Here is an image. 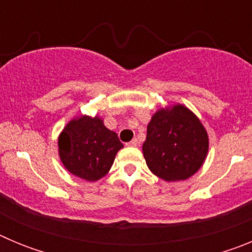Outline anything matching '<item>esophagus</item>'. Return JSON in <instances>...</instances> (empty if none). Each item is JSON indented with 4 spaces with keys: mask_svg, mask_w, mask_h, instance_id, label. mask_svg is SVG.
Returning <instances> with one entry per match:
<instances>
[{
    "mask_svg": "<svg viewBox=\"0 0 252 252\" xmlns=\"http://www.w3.org/2000/svg\"><path fill=\"white\" fill-rule=\"evenodd\" d=\"M137 139H132L130 142H127V146H137Z\"/></svg>",
    "mask_w": 252,
    "mask_h": 252,
    "instance_id": "34e87169",
    "label": "esophagus"
}]
</instances>
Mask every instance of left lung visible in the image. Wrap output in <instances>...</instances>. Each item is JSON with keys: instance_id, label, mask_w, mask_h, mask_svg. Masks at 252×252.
Here are the masks:
<instances>
[{"instance_id": "left-lung-1", "label": "left lung", "mask_w": 252, "mask_h": 252, "mask_svg": "<svg viewBox=\"0 0 252 252\" xmlns=\"http://www.w3.org/2000/svg\"><path fill=\"white\" fill-rule=\"evenodd\" d=\"M149 169L166 180H184L201 168L208 151V135L187 107L177 104L151 117L142 145Z\"/></svg>"}]
</instances>
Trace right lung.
<instances>
[{
	"mask_svg": "<svg viewBox=\"0 0 252 252\" xmlns=\"http://www.w3.org/2000/svg\"><path fill=\"white\" fill-rule=\"evenodd\" d=\"M62 162L72 174L88 182L108 173L121 148L117 133L108 130L101 119L81 116L72 120L59 136Z\"/></svg>",
	"mask_w": 252,
	"mask_h": 252,
	"instance_id": "1",
	"label": "right lung"
}]
</instances>
